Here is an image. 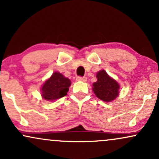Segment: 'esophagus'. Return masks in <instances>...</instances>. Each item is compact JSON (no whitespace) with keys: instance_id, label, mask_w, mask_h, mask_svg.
Returning <instances> with one entry per match:
<instances>
[{"instance_id":"34e87169","label":"esophagus","mask_w":159,"mask_h":159,"mask_svg":"<svg viewBox=\"0 0 159 159\" xmlns=\"http://www.w3.org/2000/svg\"><path fill=\"white\" fill-rule=\"evenodd\" d=\"M76 80H77L78 81H83V82H86L87 81V78L86 77H78L76 78Z\"/></svg>"}]
</instances>
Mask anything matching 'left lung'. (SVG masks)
Listing matches in <instances>:
<instances>
[{
  "mask_svg": "<svg viewBox=\"0 0 159 159\" xmlns=\"http://www.w3.org/2000/svg\"><path fill=\"white\" fill-rule=\"evenodd\" d=\"M97 81L93 84L92 90L96 96L106 102L114 101L120 95V85L116 80L102 69L96 73Z\"/></svg>",
  "mask_w": 159,
  "mask_h": 159,
  "instance_id": "left-lung-1",
  "label": "left lung"
}]
</instances>
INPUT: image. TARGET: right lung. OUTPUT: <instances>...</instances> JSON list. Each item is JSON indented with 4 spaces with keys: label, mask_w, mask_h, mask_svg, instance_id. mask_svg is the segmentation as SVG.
I'll use <instances>...</instances> for the list:
<instances>
[{
    "label": "right lung",
    "mask_w": 159,
    "mask_h": 159,
    "mask_svg": "<svg viewBox=\"0 0 159 159\" xmlns=\"http://www.w3.org/2000/svg\"><path fill=\"white\" fill-rule=\"evenodd\" d=\"M71 84V81L68 78L60 72H54L40 88L42 98L49 102L57 101L66 96Z\"/></svg>",
    "instance_id": "1"
}]
</instances>
